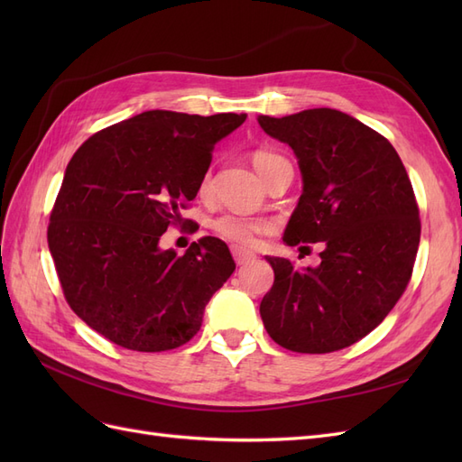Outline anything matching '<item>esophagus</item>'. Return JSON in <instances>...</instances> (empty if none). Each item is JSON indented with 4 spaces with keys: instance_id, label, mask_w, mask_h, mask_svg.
I'll return each instance as SVG.
<instances>
[{
    "instance_id": "34e87169",
    "label": "esophagus",
    "mask_w": 462,
    "mask_h": 462,
    "mask_svg": "<svg viewBox=\"0 0 462 462\" xmlns=\"http://www.w3.org/2000/svg\"><path fill=\"white\" fill-rule=\"evenodd\" d=\"M231 253H233L236 265H243V263H248L250 260H254L253 253H245V250H239V248H231Z\"/></svg>"
}]
</instances>
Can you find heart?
I'll list each match as a JSON object with an SVG mask.
<instances>
[{
    "label": "heart",
    "mask_w": 462,
    "mask_h": 462,
    "mask_svg": "<svg viewBox=\"0 0 462 462\" xmlns=\"http://www.w3.org/2000/svg\"><path fill=\"white\" fill-rule=\"evenodd\" d=\"M279 162H283V158L270 150H256L253 153V163L256 167V171L260 173V177H263L265 171ZM209 190H212V177H209V173H204L199 185V194L200 197H208ZM209 229H212L221 241H226L233 248L246 250V248L256 246L260 236L272 231V226L270 221L265 219L236 216V214H221L209 221Z\"/></svg>",
    "instance_id": "1"
}]
</instances>
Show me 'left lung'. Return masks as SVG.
<instances>
[{
	"label": "left lung",
	"mask_w": 462,
	"mask_h": 462,
	"mask_svg": "<svg viewBox=\"0 0 462 462\" xmlns=\"http://www.w3.org/2000/svg\"><path fill=\"white\" fill-rule=\"evenodd\" d=\"M258 123L295 150L302 171L283 241L324 243L316 268L268 256L275 279L260 302L262 321L287 351H341L380 326L411 282L420 216L409 173L383 134L343 111Z\"/></svg>",
	"instance_id": "1"
}]
</instances>
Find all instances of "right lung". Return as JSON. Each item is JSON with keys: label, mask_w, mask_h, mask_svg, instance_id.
I'll use <instances>...</instances> for the list:
<instances>
[{"label": "right lung", "mask_w": 462, "mask_h": 462, "mask_svg": "<svg viewBox=\"0 0 462 462\" xmlns=\"http://www.w3.org/2000/svg\"><path fill=\"white\" fill-rule=\"evenodd\" d=\"M245 119L152 109L94 133L69 162L48 246L67 304L107 341L160 353L200 329L235 272L229 248L204 236L179 256L160 236L183 223L217 141Z\"/></svg>", "instance_id": "1"}]
</instances>
